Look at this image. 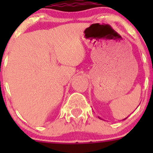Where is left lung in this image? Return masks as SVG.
<instances>
[{"instance_id":"8db88e82","label":"left lung","mask_w":153,"mask_h":153,"mask_svg":"<svg viewBox=\"0 0 153 153\" xmlns=\"http://www.w3.org/2000/svg\"><path fill=\"white\" fill-rule=\"evenodd\" d=\"M99 118H100V117H99ZM126 118H127V117H126ZM126 119H124V120H126Z\"/></svg>"}]
</instances>
